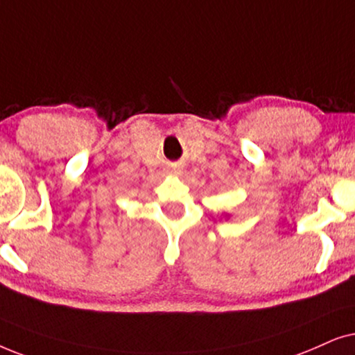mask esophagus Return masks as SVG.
<instances>
[{
    "mask_svg": "<svg viewBox=\"0 0 355 355\" xmlns=\"http://www.w3.org/2000/svg\"><path fill=\"white\" fill-rule=\"evenodd\" d=\"M173 172H175V173H178V172H180V170H177V168H175V170H173Z\"/></svg>",
    "mask_w": 355,
    "mask_h": 355,
    "instance_id": "obj_1",
    "label": "esophagus"
}]
</instances>
